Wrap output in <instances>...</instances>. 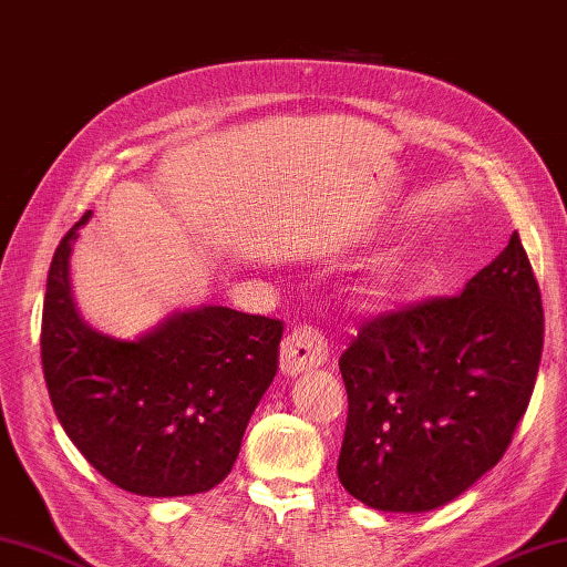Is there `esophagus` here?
<instances>
[{
    "instance_id": "esophagus-1",
    "label": "esophagus",
    "mask_w": 567,
    "mask_h": 567,
    "mask_svg": "<svg viewBox=\"0 0 567 567\" xmlns=\"http://www.w3.org/2000/svg\"><path fill=\"white\" fill-rule=\"evenodd\" d=\"M328 360V340L310 326H298L281 342V372L300 374Z\"/></svg>"
}]
</instances>
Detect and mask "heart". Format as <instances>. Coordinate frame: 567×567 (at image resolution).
Instances as JSON below:
<instances>
[{"instance_id": "heart-1", "label": "heart", "mask_w": 567, "mask_h": 567, "mask_svg": "<svg viewBox=\"0 0 567 567\" xmlns=\"http://www.w3.org/2000/svg\"><path fill=\"white\" fill-rule=\"evenodd\" d=\"M394 281H396V269L394 267L381 269V274H377V279H374V293L377 296L386 293L389 286H394Z\"/></svg>"}]
</instances>
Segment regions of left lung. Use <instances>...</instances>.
Masks as SVG:
<instances>
[{
	"label": "left lung",
	"instance_id": "left-lung-1",
	"mask_svg": "<svg viewBox=\"0 0 567 567\" xmlns=\"http://www.w3.org/2000/svg\"><path fill=\"white\" fill-rule=\"evenodd\" d=\"M540 352V288L516 233L460 296L364 320L340 357L342 487L379 512L453 502L509 447Z\"/></svg>",
	"mask_w": 567,
	"mask_h": 567
}]
</instances>
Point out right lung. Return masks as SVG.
<instances>
[{
	"label": "right lung",
	"instance_id": "add662e5",
	"mask_svg": "<svg viewBox=\"0 0 567 567\" xmlns=\"http://www.w3.org/2000/svg\"><path fill=\"white\" fill-rule=\"evenodd\" d=\"M58 245L41 320V362L53 411L80 453L120 489L186 496L213 489L279 364L284 322L205 306L138 340H114L78 316Z\"/></svg>",
	"mask_w": 567,
	"mask_h": 567
}]
</instances>
